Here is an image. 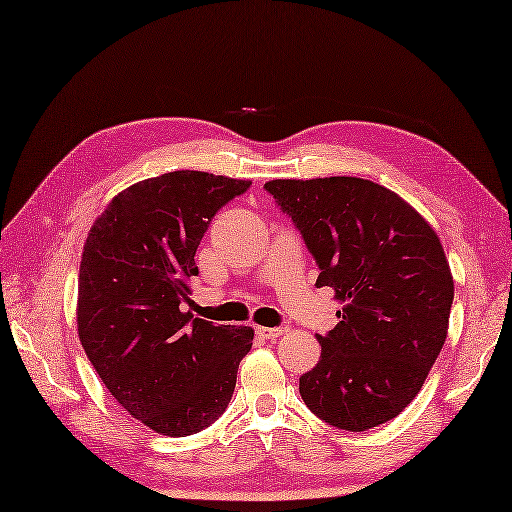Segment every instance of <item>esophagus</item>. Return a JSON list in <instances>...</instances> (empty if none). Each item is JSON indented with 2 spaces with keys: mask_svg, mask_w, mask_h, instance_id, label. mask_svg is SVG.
I'll use <instances>...</instances> for the list:
<instances>
[{
  "mask_svg": "<svg viewBox=\"0 0 512 512\" xmlns=\"http://www.w3.org/2000/svg\"><path fill=\"white\" fill-rule=\"evenodd\" d=\"M262 339H279V336H284V328H264V325H257L255 330Z\"/></svg>",
  "mask_w": 512,
  "mask_h": 512,
  "instance_id": "obj_1",
  "label": "esophagus"
}]
</instances>
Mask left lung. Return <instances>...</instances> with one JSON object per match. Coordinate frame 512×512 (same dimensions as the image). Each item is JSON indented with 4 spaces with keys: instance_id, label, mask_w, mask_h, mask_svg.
Wrapping results in <instances>:
<instances>
[{
    "instance_id": "obj_1",
    "label": "left lung",
    "mask_w": 512,
    "mask_h": 512,
    "mask_svg": "<svg viewBox=\"0 0 512 512\" xmlns=\"http://www.w3.org/2000/svg\"><path fill=\"white\" fill-rule=\"evenodd\" d=\"M343 303L317 336L319 363L299 394L332 427L367 431L418 396L447 341L453 275L438 233L398 193L352 176L270 180Z\"/></svg>"
}]
</instances>
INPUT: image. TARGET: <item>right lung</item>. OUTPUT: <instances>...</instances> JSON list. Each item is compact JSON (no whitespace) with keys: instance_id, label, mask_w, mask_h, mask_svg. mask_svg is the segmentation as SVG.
I'll list each match as a JSON object with an SVG mask.
<instances>
[{"instance_id":"add662e5","label":"right lung","mask_w":512,"mask_h":512,"mask_svg":"<svg viewBox=\"0 0 512 512\" xmlns=\"http://www.w3.org/2000/svg\"><path fill=\"white\" fill-rule=\"evenodd\" d=\"M250 180L171 171L114 195L85 239L76 328L103 385L162 436L209 427L231 402L248 325H213L184 310L195 250L217 209Z\"/></svg>"}]
</instances>
